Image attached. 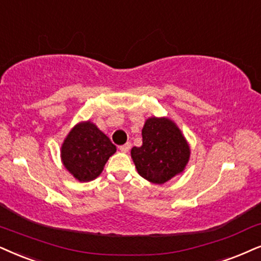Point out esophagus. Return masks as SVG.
Here are the masks:
<instances>
[{"label":"esophagus","mask_w":261,"mask_h":261,"mask_svg":"<svg viewBox=\"0 0 261 261\" xmlns=\"http://www.w3.org/2000/svg\"><path fill=\"white\" fill-rule=\"evenodd\" d=\"M130 148H131V143L130 142H127V143H125V144H123V146L119 147V150L121 151V153H127V151L130 150Z\"/></svg>","instance_id":"esophagus-1"}]
</instances>
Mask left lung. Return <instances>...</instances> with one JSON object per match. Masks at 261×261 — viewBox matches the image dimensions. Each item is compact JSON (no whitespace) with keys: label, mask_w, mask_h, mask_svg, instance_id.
<instances>
[{"label":"left lung","mask_w":261,"mask_h":261,"mask_svg":"<svg viewBox=\"0 0 261 261\" xmlns=\"http://www.w3.org/2000/svg\"><path fill=\"white\" fill-rule=\"evenodd\" d=\"M142 146L131 149V158L141 177L164 184L186 170L190 147L180 128L167 117H150L142 128Z\"/></svg>","instance_id":"8db88e82"}]
</instances>
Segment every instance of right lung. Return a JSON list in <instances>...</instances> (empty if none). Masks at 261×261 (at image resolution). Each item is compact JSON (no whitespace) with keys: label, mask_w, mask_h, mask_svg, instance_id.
Returning a JSON list of instances; mask_svg holds the SVG:
<instances>
[{"label":"right lung","mask_w":261,"mask_h":261,"mask_svg":"<svg viewBox=\"0 0 261 261\" xmlns=\"http://www.w3.org/2000/svg\"><path fill=\"white\" fill-rule=\"evenodd\" d=\"M115 151L112 143L90 120L81 121L71 128L61 144L60 156L65 169L79 182L97 178Z\"/></svg>","instance_id":"obj_1"}]
</instances>
